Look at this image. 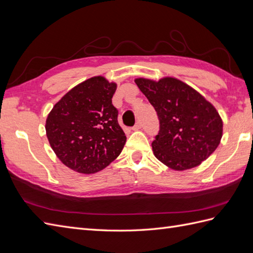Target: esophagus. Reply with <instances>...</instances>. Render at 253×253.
<instances>
[{
  "mask_svg": "<svg viewBox=\"0 0 253 253\" xmlns=\"http://www.w3.org/2000/svg\"><path fill=\"white\" fill-rule=\"evenodd\" d=\"M141 127H142V124L140 122L135 123V125L132 127V130H139V129H141Z\"/></svg>",
  "mask_w": 253,
  "mask_h": 253,
  "instance_id": "1",
  "label": "esophagus"
}]
</instances>
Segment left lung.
Listing matches in <instances>:
<instances>
[{
    "instance_id": "8db88e82",
    "label": "left lung",
    "mask_w": 253,
    "mask_h": 253,
    "mask_svg": "<svg viewBox=\"0 0 253 253\" xmlns=\"http://www.w3.org/2000/svg\"><path fill=\"white\" fill-rule=\"evenodd\" d=\"M159 119V132L152 143L155 157L173 170L201 165L218 147L222 120L210 101L188 84L167 77L159 81L134 80Z\"/></svg>"
}]
</instances>
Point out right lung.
Returning <instances> with one entry per match:
<instances>
[{
  "label": "right lung",
  "mask_w": 253,
  "mask_h": 253,
  "mask_svg": "<svg viewBox=\"0 0 253 253\" xmlns=\"http://www.w3.org/2000/svg\"><path fill=\"white\" fill-rule=\"evenodd\" d=\"M116 83L97 76L78 84L57 101L46 121L55 155L83 174L105 169L121 154L126 135L112 105Z\"/></svg>",
  "instance_id": "right-lung-1"
}]
</instances>
